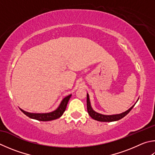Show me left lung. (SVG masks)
<instances>
[{
    "instance_id": "left-lung-1",
    "label": "left lung",
    "mask_w": 155,
    "mask_h": 155,
    "mask_svg": "<svg viewBox=\"0 0 155 155\" xmlns=\"http://www.w3.org/2000/svg\"><path fill=\"white\" fill-rule=\"evenodd\" d=\"M137 101H138V99H137ZM136 102L135 103V104H136ZM135 104L132 106L130 108H129L127 110H126L125 112H122V113L117 114H111V115L102 114L98 113V112H95L94 110L92 108V107L91 106V102H90L89 94H87V112H88L89 116L91 117L93 119L98 120V121L112 122V121H116V120H120V119H122V118H123L125 116H126V115L129 112H130L131 110L134 108V106H135Z\"/></svg>"
}]
</instances>
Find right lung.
I'll return each instance as SVG.
<instances>
[{
  "label": "right lung",
  "mask_w": 155,
  "mask_h": 155,
  "mask_svg": "<svg viewBox=\"0 0 155 155\" xmlns=\"http://www.w3.org/2000/svg\"><path fill=\"white\" fill-rule=\"evenodd\" d=\"M71 94L68 95L64 98L60 102V105L55 109V110L50 112H47V113H33V112H26L19 108L21 111L23 112L24 114H26L27 117H30V119L41 120V121H49V120H53L55 119H59V118L62 116L64 112H65L67 104L71 97Z\"/></svg>",
  "instance_id": "add662e5"
}]
</instances>
